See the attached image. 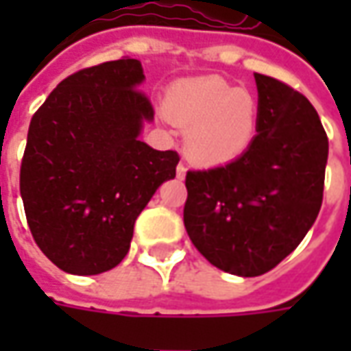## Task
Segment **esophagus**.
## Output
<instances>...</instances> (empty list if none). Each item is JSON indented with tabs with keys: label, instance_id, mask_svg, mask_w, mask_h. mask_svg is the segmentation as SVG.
I'll list each match as a JSON object with an SVG mask.
<instances>
[{
	"label": "esophagus",
	"instance_id": "esophagus-1",
	"mask_svg": "<svg viewBox=\"0 0 351 351\" xmlns=\"http://www.w3.org/2000/svg\"><path fill=\"white\" fill-rule=\"evenodd\" d=\"M176 171H178V178L182 180V178H185V171H187V168H185V164H178V168H176Z\"/></svg>",
	"mask_w": 351,
	"mask_h": 351
}]
</instances>
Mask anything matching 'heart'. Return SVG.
Wrapping results in <instances>:
<instances>
[{"label": "heart", "instance_id": "b5f03b06", "mask_svg": "<svg viewBox=\"0 0 351 351\" xmlns=\"http://www.w3.org/2000/svg\"><path fill=\"white\" fill-rule=\"evenodd\" d=\"M173 125L185 130V152L205 166H221L246 152L258 127L252 91L221 77L189 80L171 89L166 101Z\"/></svg>", "mask_w": 351, "mask_h": 351}]
</instances>
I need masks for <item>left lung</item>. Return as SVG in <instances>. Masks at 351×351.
I'll return each mask as SVG.
<instances>
[{
  "mask_svg": "<svg viewBox=\"0 0 351 351\" xmlns=\"http://www.w3.org/2000/svg\"><path fill=\"white\" fill-rule=\"evenodd\" d=\"M256 136L226 166L185 176V230L215 267L242 277L274 269L317 221L328 136L303 93L254 74Z\"/></svg>",
  "mask_w": 351,
  "mask_h": 351,
  "instance_id": "8db88e82",
  "label": "left lung"
}]
</instances>
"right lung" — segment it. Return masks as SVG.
Masks as SVG:
<instances>
[{
  "label": "right lung",
  "mask_w": 351,
  "mask_h": 351,
  "mask_svg": "<svg viewBox=\"0 0 351 351\" xmlns=\"http://www.w3.org/2000/svg\"><path fill=\"white\" fill-rule=\"evenodd\" d=\"M141 62L123 56L68 75L38 107L21 160V197L36 246L74 276L123 262L134 221L176 178L180 154L138 141L154 107L136 88Z\"/></svg>",
  "instance_id": "1"
}]
</instances>
